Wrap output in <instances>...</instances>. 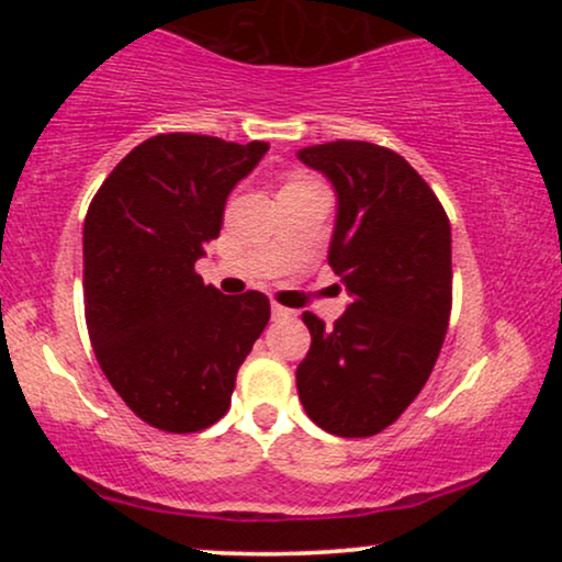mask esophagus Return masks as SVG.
Instances as JSON below:
<instances>
[{
  "label": "esophagus",
  "mask_w": 562,
  "mask_h": 562,
  "mask_svg": "<svg viewBox=\"0 0 562 562\" xmlns=\"http://www.w3.org/2000/svg\"><path fill=\"white\" fill-rule=\"evenodd\" d=\"M290 314H293V312H290V308L277 306V303H272V317H274V319H288Z\"/></svg>",
  "instance_id": "obj_1"
}]
</instances>
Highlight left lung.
<instances>
[{
	"mask_svg": "<svg viewBox=\"0 0 562 562\" xmlns=\"http://www.w3.org/2000/svg\"><path fill=\"white\" fill-rule=\"evenodd\" d=\"M335 190L327 263L351 303L333 330L303 314L312 348L295 370L306 415L344 438L375 436L423 391L451 312V227L398 153L338 139L295 153Z\"/></svg>",
	"mask_w": 562,
	"mask_h": 562,
	"instance_id": "obj_1",
	"label": "left lung"
}]
</instances>
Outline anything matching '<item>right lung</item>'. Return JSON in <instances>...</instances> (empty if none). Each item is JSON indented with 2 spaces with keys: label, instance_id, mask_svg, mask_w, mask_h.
I'll list each match as a JSON object with an SVG mask.
<instances>
[{
  "label": "right lung",
  "instance_id": "1",
  "mask_svg": "<svg viewBox=\"0 0 562 562\" xmlns=\"http://www.w3.org/2000/svg\"><path fill=\"white\" fill-rule=\"evenodd\" d=\"M267 150L158 134L115 166L83 218L89 340L115 393L153 428L195 434L224 417L267 327V295H224L195 274L229 192Z\"/></svg>",
  "mask_w": 562,
  "mask_h": 562
}]
</instances>
